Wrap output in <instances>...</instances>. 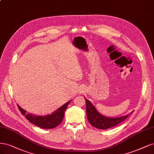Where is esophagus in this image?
Listing matches in <instances>:
<instances>
[{
    "label": "esophagus",
    "mask_w": 154,
    "mask_h": 154,
    "mask_svg": "<svg viewBox=\"0 0 154 154\" xmlns=\"http://www.w3.org/2000/svg\"><path fill=\"white\" fill-rule=\"evenodd\" d=\"M82 91H83V90H82H82H81V92H82Z\"/></svg>",
    "instance_id": "obj_1"
}]
</instances>
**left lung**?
I'll return each instance as SVG.
<instances>
[{
	"label": "left lung",
	"mask_w": 154,
	"mask_h": 154,
	"mask_svg": "<svg viewBox=\"0 0 154 154\" xmlns=\"http://www.w3.org/2000/svg\"><path fill=\"white\" fill-rule=\"evenodd\" d=\"M86 103V114L89 122L91 125L99 129H107L122 122L128 116L126 115L120 118H108L102 116L95 109L92 103L85 98ZM131 112V113H132Z\"/></svg>",
	"instance_id": "obj_1"
}]
</instances>
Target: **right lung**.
<instances>
[{
  "label": "right lung",
  "mask_w": 154,
  "mask_h": 154,
  "mask_svg": "<svg viewBox=\"0 0 154 154\" xmlns=\"http://www.w3.org/2000/svg\"><path fill=\"white\" fill-rule=\"evenodd\" d=\"M70 102V101H69L65 104H64L63 106L53 112L51 115L45 116H37L32 115L31 113L26 112V111L23 110L18 105H17V106L20 111L21 112V113L26 117L29 122L33 123L34 125L37 127L45 128V129H47V128L48 129V128L56 127L62 122L64 115V112H65Z\"/></svg>",
  "instance_id": "right-lung-1"
}]
</instances>
